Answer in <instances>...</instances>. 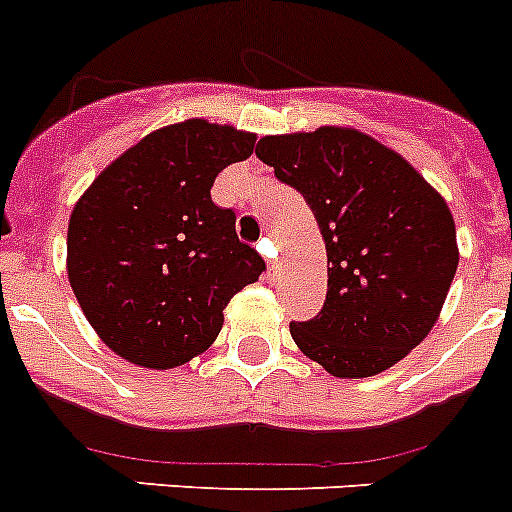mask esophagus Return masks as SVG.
Masks as SVG:
<instances>
[{
    "label": "esophagus",
    "instance_id": "1",
    "mask_svg": "<svg viewBox=\"0 0 512 512\" xmlns=\"http://www.w3.org/2000/svg\"><path fill=\"white\" fill-rule=\"evenodd\" d=\"M256 248H259V251L266 256V274H269V277H274V274L279 271L277 259H274V256H277V248H274V243H271L269 238H261V243Z\"/></svg>",
    "mask_w": 512,
    "mask_h": 512
}]
</instances>
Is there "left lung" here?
Listing matches in <instances>:
<instances>
[{
	"label": "left lung",
	"instance_id": "8db88e82",
	"mask_svg": "<svg viewBox=\"0 0 512 512\" xmlns=\"http://www.w3.org/2000/svg\"><path fill=\"white\" fill-rule=\"evenodd\" d=\"M256 156L305 197L330 264L320 315L289 325L297 348L341 379L395 366L431 333L459 266L446 200L356 128L264 135Z\"/></svg>",
	"mask_w": 512,
	"mask_h": 512
}]
</instances>
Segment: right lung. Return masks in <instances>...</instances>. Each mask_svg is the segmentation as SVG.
Here are the masks:
<instances>
[{
	"mask_svg": "<svg viewBox=\"0 0 512 512\" xmlns=\"http://www.w3.org/2000/svg\"><path fill=\"white\" fill-rule=\"evenodd\" d=\"M256 135L202 117L174 122L117 156L79 197L66 235V271L104 346L146 369L205 354L223 310L264 259L220 210L215 176L246 161Z\"/></svg>",
	"mask_w": 512,
	"mask_h": 512,
	"instance_id": "right-lung-1",
	"label": "right lung"
}]
</instances>
